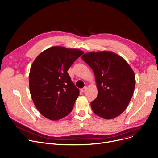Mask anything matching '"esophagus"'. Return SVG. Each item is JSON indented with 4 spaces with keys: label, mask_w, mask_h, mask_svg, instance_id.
<instances>
[{
    "label": "esophagus",
    "mask_w": 158,
    "mask_h": 158,
    "mask_svg": "<svg viewBox=\"0 0 158 158\" xmlns=\"http://www.w3.org/2000/svg\"><path fill=\"white\" fill-rule=\"evenodd\" d=\"M86 90H87V87H84L83 88H82V89H81V91L82 92H85V91H86Z\"/></svg>",
    "instance_id": "1"
}]
</instances>
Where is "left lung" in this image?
I'll return each mask as SVG.
<instances>
[{"mask_svg": "<svg viewBox=\"0 0 158 158\" xmlns=\"http://www.w3.org/2000/svg\"><path fill=\"white\" fill-rule=\"evenodd\" d=\"M81 58L92 69L98 89L91 102L93 112L106 119H114L127 109L135 86V76L121 56L111 51L90 52Z\"/></svg>", "mask_w": 158, "mask_h": 158, "instance_id": "obj_1", "label": "left lung"}]
</instances>
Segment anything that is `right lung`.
Masks as SVG:
<instances>
[{"instance_id": "1", "label": "right lung", "mask_w": 158, "mask_h": 158, "mask_svg": "<svg viewBox=\"0 0 158 158\" xmlns=\"http://www.w3.org/2000/svg\"><path fill=\"white\" fill-rule=\"evenodd\" d=\"M84 52L61 46L49 48L35 58L29 73L31 98L45 118L56 121L72 111L79 89L67 73Z\"/></svg>"}]
</instances>
